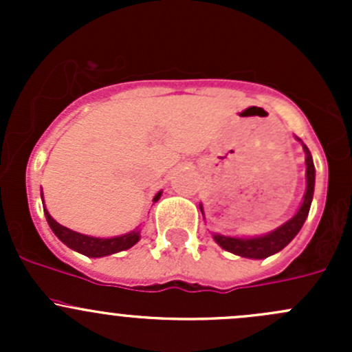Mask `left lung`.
Returning <instances> with one entry per match:
<instances>
[{
    "label": "left lung",
    "mask_w": 352,
    "mask_h": 352,
    "mask_svg": "<svg viewBox=\"0 0 352 352\" xmlns=\"http://www.w3.org/2000/svg\"><path fill=\"white\" fill-rule=\"evenodd\" d=\"M303 151L305 163H307V190H305L303 202H301L296 214L291 219H287L286 223H283L281 226H278L276 230H272V232L261 236H225L219 235V233H212V239H214V242L218 243L219 247L225 248L226 252H232V254L240 255V257L245 258H265L269 257V255H274L278 254V252H281L283 248L298 235V232H300L301 226H303L305 219H307L308 212H310V206L311 201H314L315 189L314 158H311L310 150L307 148V144H303ZM199 209H201L202 216H204L202 204H199Z\"/></svg>",
    "instance_id": "obj_1"
}]
</instances>
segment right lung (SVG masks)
Masks as SVG:
<instances>
[{
  "label": "right lung",
  "mask_w": 352,
  "mask_h": 352,
  "mask_svg": "<svg viewBox=\"0 0 352 352\" xmlns=\"http://www.w3.org/2000/svg\"><path fill=\"white\" fill-rule=\"evenodd\" d=\"M41 197H42V204H44V196H42V192H41ZM160 197H162V190H160V192L153 197V202L158 201ZM44 214H45V219H47L49 226H51V230L54 232V235L58 236L63 243L67 245L71 250L80 252V254L87 255V257H95V258L105 257V255H112V254H117V252L127 250V248H131L133 245L140 242L141 239L140 228L133 230V232L129 233H124V235H119V236H110V239L83 235V233L73 232V230L59 225V223L49 214V211L45 209V204H44Z\"/></svg>",
  "instance_id": "add662e5"
}]
</instances>
